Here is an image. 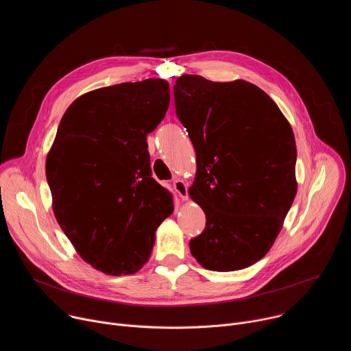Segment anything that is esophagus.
<instances>
[{
    "instance_id": "34e87169",
    "label": "esophagus",
    "mask_w": 351,
    "mask_h": 351,
    "mask_svg": "<svg viewBox=\"0 0 351 351\" xmlns=\"http://www.w3.org/2000/svg\"><path fill=\"white\" fill-rule=\"evenodd\" d=\"M173 190L178 193V195H179L182 199H187L189 193H187V184H186L184 180H182V179H175V180H173Z\"/></svg>"
}]
</instances>
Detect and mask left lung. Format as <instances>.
<instances>
[{
    "label": "left lung",
    "instance_id": "1",
    "mask_svg": "<svg viewBox=\"0 0 351 351\" xmlns=\"http://www.w3.org/2000/svg\"><path fill=\"white\" fill-rule=\"evenodd\" d=\"M173 95L197 158L189 194L207 219L190 252L210 271L244 269L269 252L297 193L291 126L245 80L183 75Z\"/></svg>",
    "mask_w": 351,
    "mask_h": 351
}]
</instances>
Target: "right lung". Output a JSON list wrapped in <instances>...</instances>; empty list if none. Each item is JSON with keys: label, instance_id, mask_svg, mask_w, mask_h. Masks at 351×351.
Segmentation results:
<instances>
[{"label": "right lung", "instance_id": "1", "mask_svg": "<svg viewBox=\"0 0 351 351\" xmlns=\"http://www.w3.org/2000/svg\"><path fill=\"white\" fill-rule=\"evenodd\" d=\"M162 79L88 91L64 114L45 161L56 218L79 256L107 275L148 261L156 230L173 213L171 193L152 178L147 134L164 119Z\"/></svg>", "mask_w": 351, "mask_h": 351}]
</instances>
